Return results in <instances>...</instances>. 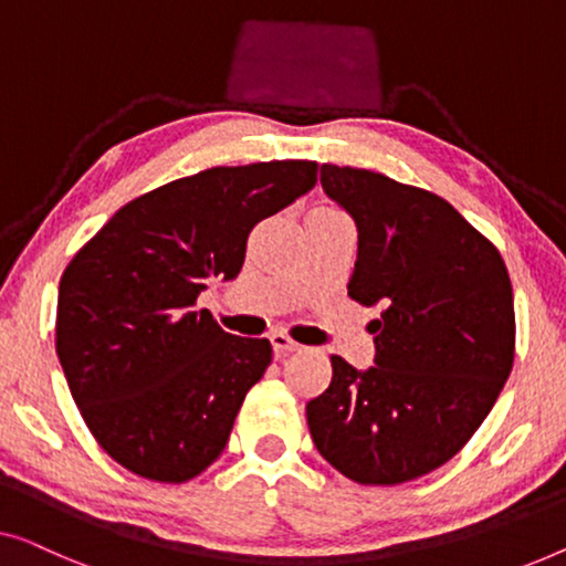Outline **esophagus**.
<instances>
[{
  "mask_svg": "<svg viewBox=\"0 0 566 566\" xmlns=\"http://www.w3.org/2000/svg\"><path fill=\"white\" fill-rule=\"evenodd\" d=\"M270 342H273V349H275L277 357L289 355V352H298L301 349V344L293 342L285 332H275L273 337H270Z\"/></svg>",
  "mask_w": 566,
  "mask_h": 566,
  "instance_id": "obj_1",
  "label": "esophagus"
}]
</instances>
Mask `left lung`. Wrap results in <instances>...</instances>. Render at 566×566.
I'll list each match as a JSON object with an SVG mask.
<instances>
[{"label": "left lung", "instance_id": "8db88e82", "mask_svg": "<svg viewBox=\"0 0 566 566\" xmlns=\"http://www.w3.org/2000/svg\"><path fill=\"white\" fill-rule=\"evenodd\" d=\"M324 193L357 224L349 298L380 306L375 365L332 355L306 403L318 454L359 485H398L460 452L501 396L515 355L501 252L452 203L349 166H322Z\"/></svg>", "mask_w": 566, "mask_h": 566}]
</instances>
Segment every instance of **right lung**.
Returning <instances> with one entry per match:
<instances>
[{"mask_svg":"<svg viewBox=\"0 0 566 566\" xmlns=\"http://www.w3.org/2000/svg\"><path fill=\"white\" fill-rule=\"evenodd\" d=\"M314 160L209 168L137 196L63 270L55 352L99 447L186 482L224 452L273 347L234 337L196 298L240 275L252 227L311 191Z\"/></svg>","mask_w":566,"mask_h":566,"instance_id":"add662e5","label":"right lung"}]
</instances>
